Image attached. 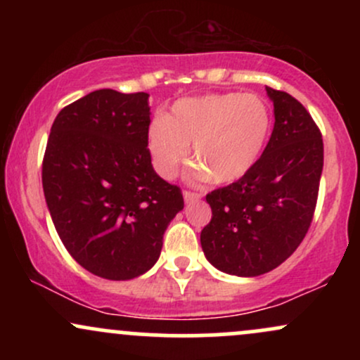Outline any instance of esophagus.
Returning <instances> with one entry per match:
<instances>
[{"label": "esophagus", "mask_w": 360, "mask_h": 360, "mask_svg": "<svg viewBox=\"0 0 360 360\" xmlns=\"http://www.w3.org/2000/svg\"><path fill=\"white\" fill-rule=\"evenodd\" d=\"M201 198V194L198 193H191V191H184V201L186 205H191L194 201H198Z\"/></svg>", "instance_id": "34e87169"}]
</instances>
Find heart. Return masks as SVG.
I'll return each mask as SVG.
<instances>
[{"mask_svg":"<svg viewBox=\"0 0 360 360\" xmlns=\"http://www.w3.org/2000/svg\"><path fill=\"white\" fill-rule=\"evenodd\" d=\"M271 111L252 94L225 93L183 98L147 131V147L160 176H176L189 154L193 174L232 184L257 164L269 140Z\"/></svg>","mask_w":360,"mask_h":360,"instance_id":"b5f03b06","label":"heart"}]
</instances>
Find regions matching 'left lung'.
Listing matches in <instances>:
<instances>
[{
  "label": "left lung",
  "mask_w": 360,
  "mask_h": 360,
  "mask_svg": "<svg viewBox=\"0 0 360 360\" xmlns=\"http://www.w3.org/2000/svg\"><path fill=\"white\" fill-rule=\"evenodd\" d=\"M274 128L252 171L206 194L212 221L201 249L218 271L240 278L266 274L307 235L323 171V140L307 108L291 94L267 88Z\"/></svg>",
  "instance_id": "8db88e82"
}]
</instances>
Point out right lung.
<instances>
[{"label":"right lung","mask_w":360,"mask_h":360,"mask_svg":"<svg viewBox=\"0 0 360 360\" xmlns=\"http://www.w3.org/2000/svg\"><path fill=\"white\" fill-rule=\"evenodd\" d=\"M147 93L98 89L59 111L42 166L47 208L62 243L98 278L128 281L159 259L184 208L152 167Z\"/></svg>","instance_id":"right-lung-1"}]
</instances>
